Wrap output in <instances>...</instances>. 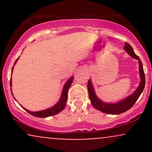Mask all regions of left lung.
<instances>
[{
    "mask_svg": "<svg viewBox=\"0 0 152 152\" xmlns=\"http://www.w3.org/2000/svg\"><path fill=\"white\" fill-rule=\"evenodd\" d=\"M124 49L126 50V51L131 56L139 61L141 82L139 87L134 91V93L127 97V98L124 99V100L121 101V102L116 103V104H107V103L103 102L102 101L98 99V97L96 96L95 92H94L91 82L90 80H88V91L91 103V104L95 109L104 113H106V114H119L128 111L137 102V99L140 96L141 94L142 93L143 90L144 88V86H145V75H144L142 63L141 61L140 58L138 57V56L136 55L133 50V48L128 43H125Z\"/></svg>",
    "mask_w": 152,
    "mask_h": 152,
    "instance_id": "left-lung-1",
    "label": "left lung"
}]
</instances>
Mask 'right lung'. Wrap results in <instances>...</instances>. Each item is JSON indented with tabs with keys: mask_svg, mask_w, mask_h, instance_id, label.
Here are the masks:
<instances>
[{
	"mask_svg": "<svg viewBox=\"0 0 152 152\" xmlns=\"http://www.w3.org/2000/svg\"><path fill=\"white\" fill-rule=\"evenodd\" d=\"M18 60V58H17ZM17 60L15 61V62L17 61ZM73 79H74V77H71L70 79L66 83V84L64 85V88H63V91L61 96L60 100L59 102L56 104L55 106H53V107L50 108V109L43 110V111H36V112H33V111H30L28 110L23 109L27 111L28 113L33 115V116H36V117H40V118H44V117H48V116H53V115H56L58 114L59 112L62 111L63 109L65 108L66 104V101H67L68 98V91H69V88H70L71 84L72 83ZM10 85H11V81H10Z\"/></svg>",
	"mask_w": 152,
	"mask_h": 152,
	"instance_id": "1",
	"label": "right lung"
}]
</instances>
